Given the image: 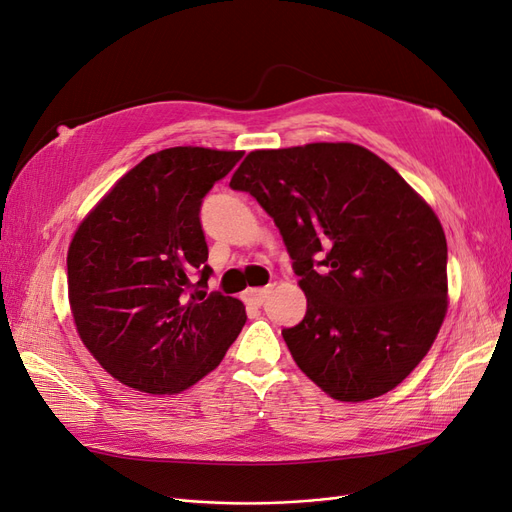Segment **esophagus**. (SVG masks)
<instances>
[{
  "label": "esophagus",
  "mask_w": 512,
  "mask_h": 512,
  "mask_svg": "<svg viewBox=\"0 0 512 512\" xmlns=\"http://www.w3.org/2000/svg\"><path fill=\"white\" fill-rule=\"evenodd\" d=\"M269 292H271V286H267V288H254V290H247L245 294H243V299L247 301V303H252V305H262L265 303V299L269 297Z\"/></svg>",
  "instance_id": "obj_1"
}]
</instances>
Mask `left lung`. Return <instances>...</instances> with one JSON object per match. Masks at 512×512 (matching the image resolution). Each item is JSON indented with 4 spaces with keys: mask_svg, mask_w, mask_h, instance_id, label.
<instances>
[{
    "mask_svg": "<svg viewBox=\"0 0 512 512\" xmlns=\"http://www.w3.org/2000/svg\"><path fill=\"white\" fill-rule=\"evenodd\" d=\"M230 188L271 215L301 277L307 312L282 335L303 374L339 401L406 380L448 305L446 237L425 200L352 143L252 151Z\"/></svg>",
    "mask_w": 512,
    "mask_h": 512,
    "instance_id": "left-lung-1",
    "label": "left lung"
}]
</instances>
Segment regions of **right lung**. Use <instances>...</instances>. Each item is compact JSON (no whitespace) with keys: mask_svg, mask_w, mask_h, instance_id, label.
Listing matches in <instances>:
<instances>
[{"mask_svg":"<svg viewBox=\"0 0 512 512\" xmlns=\"http://www.w3.org/2000/svg\"><path fill=\"white\" fill-rule=\"evenodd\" d=\"M243 151L170 147L128 170L81 222L68 250L76 331L130 389L173 395L220 365L247 320L207 292L200 205Z\"/></svg>","mask_w":512,"mask_h":512,"instance_id":"obj_1","label":"right lung"}]
</instances>
